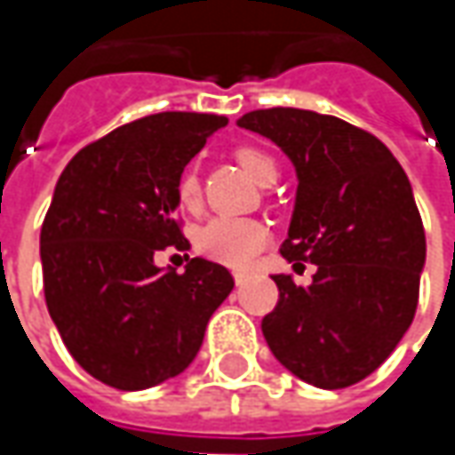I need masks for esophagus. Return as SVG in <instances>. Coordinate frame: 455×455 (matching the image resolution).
I'll list each match as a JSON object with an SVG mask.
<instances>
[{
  "instance_id": "34e87169",
  "label": "esophagus",
  "mask_w": 455,
  "mask_h": 455,
  "mask_svg": "<svg viewBox=\"0 0 455 455\" xmlns=\"http://www.w3.org/2000/svg\"><path fill=\"white\" fill-rule=\"evenodd\" d=\"M233 278H235V286H243V283H245V281H248V273L237 271L235 275H233Z\"/></svg>"
}]
</instances>
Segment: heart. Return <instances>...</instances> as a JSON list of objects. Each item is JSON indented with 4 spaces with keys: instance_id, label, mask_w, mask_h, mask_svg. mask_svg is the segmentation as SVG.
<instances>
[{
    "instance_id": "obj_1",
    "label": "heart",
    "mask_w": 455,
    "mask_h": 455,
    "mask_svg": "<svg viewBox=\"0 0 455 455\" xmlns=\"http://www.w3.org/2000/svg\"><path fill=\"white\" fill-rule=\"evenodd\" d=\"M235 159L253 177L255 182L263 184L271 174H275V162L260 149L240 147L235 151ZM177 195H180L182 207H192L197 202V197H200V182H197L195 172H187L180 180ZM266 243H268V230L260 222H255V220L218 218L212 220V222H207L197 233L200 253L207 255L215 263L230 266V268H248L258 258V253L266 248Z\"/></svg>"
}]
</instances>
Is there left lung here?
I'll return each instance as SVG.
<instances>
[{"label":"left lung","mask_w":455,"mask_h":455,"mask_svg":"<svg viewBox=\"0 0 455 455\" xmlns=\"http://www.w3.org/2000/svg\"><path fill=\"white\" fill-rule=\"evenodd\" d=\"M240 129L271 139L296 169L281 255L316 266L308 286L273 275L278 306L263 319L273 357L314 387H349L408 331L426 266V233L408 174L372 133L304 108H260Z\"/></svg>","instance_id":"obj_1"}]
</instances>
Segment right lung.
Returning <instances> with one entry per match:
<instances>
[{"label": "right lung", "mask_w": 455, "mask_h": 455, "mask_svg": "<svg viewBox=\"0 0 455 455\" xmlns=\"http://www.w3.org/2000/svg\"><path fill=\"white\" fill-rule=\"evenodd\" d=\"M225 116L166 111L80 149L52 192L40 233L44 301L68 352L116 390H147L184 372L210 316L235 286L220 263L184 273L154 255L187 251L177 187Z\"/></svg>", "instance_id": "right-lung-1"}]
</instances>
